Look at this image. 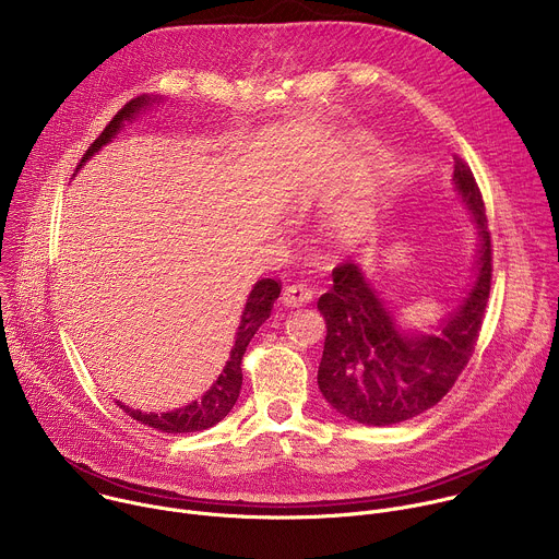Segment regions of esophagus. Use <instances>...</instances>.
<instances>
[{
  "mask_svg": "<svg viewBox=\"0 0 559 559\" xmlns=\"http://www.w3.org/2000/svg\"><path fill=\"white\" fill-rule=\"evenodd\" d=\"M311 298H313L311 289H309L307 285H302V283H298V285H287V287L283 289V296H281V300H283L287 307L307 305Z\"/></svg>",
  "mask_w": 559,
  "mask_h": 559,
  "instance_id": "1",
  "label": "esophagus"
}]
</instances>
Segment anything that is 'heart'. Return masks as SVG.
<instances>
[{
	"label": "heart",
	"instance_id": "b5f03b06",
	"mask_svg": "<svg viewBox=\"0 0 559 559\" xmlns=\"http://www.w3.org/2000/svg\"><path fill=\"white\" fill-rule=\"evenodd\" d=\"M338 227H341V231H345V234H352V231L358 227V223H356V218H354V216L345 214V216L338 221Z\"/></svg>",
	"mask_w": 559,
	"mask_h": 559
}]
</instances>
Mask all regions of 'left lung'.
Masks as SVG:
<instances>
[{
	"label": "left lung",
	"mask_w": 559,
	"mask_h": 559,
	"mask_svg": "<svg viewBox=\"0 0 559 559\" xmlns=\"http://www.w3.org/2000/svg\"><path fill=\"white\" fill-rule=\"evenodd\" d=\"M455 188L480 225V263L475 285L438 336H405L365 281L360 267L343 261L334 285L318 298L328 336L318 386L343 416L367 427L412 420L451 391L480 336L493 276V246L480 188L464 158L453 156Z\"/></svg>",
	"instance_id": "obj_1"
}]
</instances>
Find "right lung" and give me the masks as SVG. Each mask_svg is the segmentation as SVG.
Wrapping results in <instances>:
<instances>
[{
  "mask_svg": "<svg viewBox=\"0 0 559 559\" xmlns=\"http://www.w3.org/2000/svg\"><path fill=\"white\" fill-rule=\"evenodd\" d=\"M145 104H147V97H136V99L128 102L110 119V123L104 128V132L91 143V147L84 152L82 162H79V166L74 170L82 168L102 145H106L119 132L121 123L132 119V115L139 112L141 106H145ZM278 294H281V281L263 278L254 285V289L248 298V305L243 309L241 328H238V332H236V343L229 354V360H227L223 373L218 376V380L210 386V391H205L201 401H194V403L186 405L183 409H177L170 414H141V412L128 409L126 405H119V409H123L132 420L141 423L150 429L162 431V433H192V431L210 429L216 423H221L229 414V409L236 405L238 393H241V384H243L241 365H243L246 349H248L250 341L254 338V334L259 332V328L270 318Z\"/></svg>",
  "mask_w": 559,
  "mask_h": 559,
  "instance_id": "1",
  "label": "right lung"
}]
</instances>
